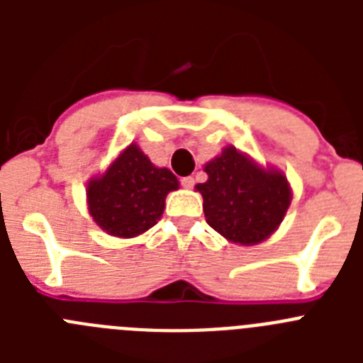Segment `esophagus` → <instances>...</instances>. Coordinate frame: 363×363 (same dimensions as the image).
I'll use <instances>...</instances> for the list:
<instances>
[{"label":"esophagus","mask_w":363,"mask_h":363,"mask_svg":"<svg viewBox=\"0 0 363 363\" xmlns=\"http://www.w3.org/2000/svg\"><path fill=\"white\" fill-rule=\"evenodd\" d=\"M182 185H184L185 189H192L194 187V178H192V176H185V178H182Z\"/></svg>","instance_id":"obj_1"}]
</instances>
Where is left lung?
I'll return each instance as SVG.
<instances>
[{
  "mask_svg": "<svg viewBox=\"0 0 363 363\" xmlns=\"http://www.w3.org/2000/svg\"><path fill=\"white\" fill-rule=\"evenodd\" d=\"M198 184L205 220L216 233L240 245H256L271 236L289 209V182L277 169H264L229 145L203 169Z\"/></svg>",
  "mask_w": 363,
  "mask_h": 363,
  "instance_id": "obj_1",
  "label": "left lung"
}]
</instances>
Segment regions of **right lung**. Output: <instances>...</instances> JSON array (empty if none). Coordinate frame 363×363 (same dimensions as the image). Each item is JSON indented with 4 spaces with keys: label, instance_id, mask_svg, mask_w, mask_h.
Instances as JSON below:
<instances>
[{
    "label": "right lung",
    "instance_id": "right-lung-1",
    "mask_svg": "<svg viewBox=\"0 0 363 363\" xmlns=\"http://www.w3.org/2000/svg\"><path fill=\"white\" fill-rule=\"evenodd\" d=\"M178 187V178L169 169L152 165L149 156L130 143L104 174L89 182V213L111 236L134 238L156 225L167 194Z\"/></svg>",
    "mask_w": 363,
    "mask_h": 363
}]
</instances>
